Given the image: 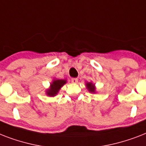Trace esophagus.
Returning a JSON list of instances; mask_svg holds the SVG:
<instances>
[{"instance_id":"esophagus-1","label":"esophagus","mask_w":146,"mask_h":146,"mask_svg":"<svg viewBox=\"0 0 146 146\" xmlns=\"http://www.w3.org/2000/svg\"><path fill=\"white\" fill-rule=\"evenodd\" d=\"M71 82H73V83H77L78 79L77 78H72V79H71Z\"/></svg>"}]
</instances>
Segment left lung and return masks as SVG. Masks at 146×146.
I'll return each mask as SVG.
<instances>
[{"mask_svg": "<svg viewBox=\"0 0 146 146\" xmlns=\"http://www.w3.org/2000/svg\"><path fill=\"white\" fill-rule=\"evenodd\" d=\"M86 88L87 89L89 90L90 92H92V93H95L96 92V87H95V85L92 83V82H87L86 84Z\"/></svg>", "mask_w": 146, "mask_h": 146, "instance_id": "1", "label": "left lung"}]
</instances>
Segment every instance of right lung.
<instances>
[{
  "mask_svg": "<svg viewBox=\"0 0 146 146\" xmlns=\"http://www.w3.org/2000/svg\"><path fill=\"white\" fill-rule=\"evenodd\" d=\"M66 80H54L53 82L50 83V88L47 89L46 94L47 96H50V97H54L58 93V92L61 87L64 84H66Z\"/></svg>",
  "mask_w": 146,
  "mask_h": 146,
  "instance_id": "obj_1",
  "label": "right lung"
}]
</instances>
